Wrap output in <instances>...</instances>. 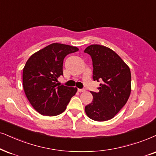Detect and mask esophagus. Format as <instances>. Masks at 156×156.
<instances>
[{"instance_id":"1","label":"esophagus","mask_w":156,"mask_h":156,"mask_svg":"<svg viewBox=\"0 0 156 156\" xmlns=\"http://www.w3.org/2000/svg\"><path fill=\"white\" fill-rule=\"evenodd\" d=\"M78 92L81 93V92H84L85 91V89H80V88H78Z\"/></svg>"}]
</instances>
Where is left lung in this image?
Returning a JSON list of instances; mask_svg holds the SVG:
<instances>
[{
    "label": "left lung",
    "mask_w": 156,
    "mask_h": 156,
    "mask_svg": "<svg viewBox=\"0 0 156 156\" xmlns=\"http://www.w3.org/2000/svg\"><path fill=\"white\" fill-rule=\"evenodd\" d=\"M84 52L92 58L94 80H102L99 92L90 91L94 98L85 112L94 121H107L114 117L129 97L130 69L114 51L103 45H90Z\"/></svg>",
    "instance_id": "1"
}]
</instances>
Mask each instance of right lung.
<instances>
[{"instance_id":"obj_1","label":"right lung","mask_w":156,"mask_h":156,"mask_svg":"<svg viewBox=\"0 0 156 156\" xmlns=\"http://www.w3.org/2000/svg\"><path fill=\"white\" fill-rule=\"evenodd\" d=\"M78 51L76 47L52 43L28 59L23 69V88L33 108L42 115H58L66 109L77 88L59 86L66 55Z\"/></svg>"}]
</instances>
